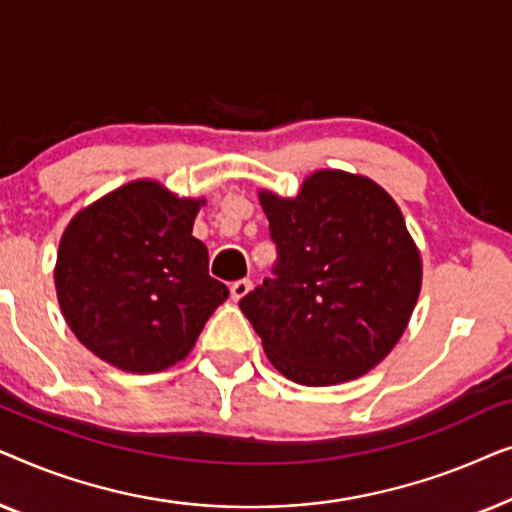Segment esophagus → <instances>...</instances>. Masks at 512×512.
Returning <instances> with one entry per match:
<instances>
[{
	"instance_id": "esophagus-1",
	"label": "esophagus",
	"mask_w": 512,
	"mask_h": 512,
	"mask_svg": "<svg viewBox=\"0 0 512 512\" xmlns=\"http://www.w3.org/2000/svg\"><path fill=\"white\" fill-rule=\"evenodd\" d=\"M251 286H254L251 279H237V282L230 286V296H233V300H242L251 291Z\"/></svg>"
}]
</instances>
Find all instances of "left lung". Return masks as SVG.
<instances>
[{"label":"left lung","mask_w":512,"mask_h":512,"mask_svg":"<svg viewBox=\"0 0 512 512\" xmlns=\"http://www.w3.org/2000/svg\"><path fill=\"white\" fill-rule=\"evenodd\" d=\"M277 244L275 277L240 310L291 382L366 375L401 340L422 291V254L401 207L373 179L317 170L298 195L258 191Z\"/></svg>","instance_id":"8db88e82"}]
</instances>
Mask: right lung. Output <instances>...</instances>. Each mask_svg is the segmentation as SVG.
Segmentation results:
<instances>
[{
  "instance_id": "add662e5",
  "label": "right lung",
  "mask_w": 512,
  "mask_h": 512,
  "mask_svg": "<svg viewBox=\"0 0 512 512\" xmlns=\"http://www.w3.org/2000/svg\"><path fill=\"white\" fill-rule=\"evenodd\" d=\"M202 205L137 179L67 223L53 272L62 317L109 366L139 375L174 366L228 298L193 237Z\"/></svg>"
}]
</instances>
